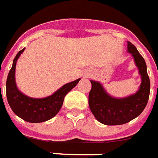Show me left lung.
I'll use <instances>...</instances> for the list:
<instances>
[{"label": "left lung", "mask_w": 158, "mask_h": 158, "mask_svg": "<svg viewBox=\"0 0 158 158\" xmlns=\"http://www.w3.org/2000/svg\"><path fill=\"white\" fill-rule=\"evenodd\" d=\"M127 52L131 53L141 78L139 89L135 94L125 98H114L107 93L99 81L91 80L92 89L89 94V106L99 122L106 125L128 123L140 115L148 103L150 81L145 61L138 50L128 41Z\"/></svg>", "instance_id": "obj_1"}]
</instances>
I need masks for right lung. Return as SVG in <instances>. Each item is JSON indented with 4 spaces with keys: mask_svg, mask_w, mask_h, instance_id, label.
Segmentation results:
<instances>
[{
    "mask_svg": "<svg viewBox=\"0 0 158 158\" xmlns=\"http://www.w3.org/2000/svg\"><path fill=\"white\" fill-rule=\"evenodd\" d=\"M25 48L17 53L13 61L6 81V97L10 108L19 118L30 123H40L52 119L58 114L66 94L77 85L81 78L64 85L46 98H34L25 95L17 88L15 79L17 61Z\"/></svg>",
    "mask_w": 158,
    "mask_h": 158,
    "instance_id": "add662e5",
    "label": "right lung"
}]
</instances>
